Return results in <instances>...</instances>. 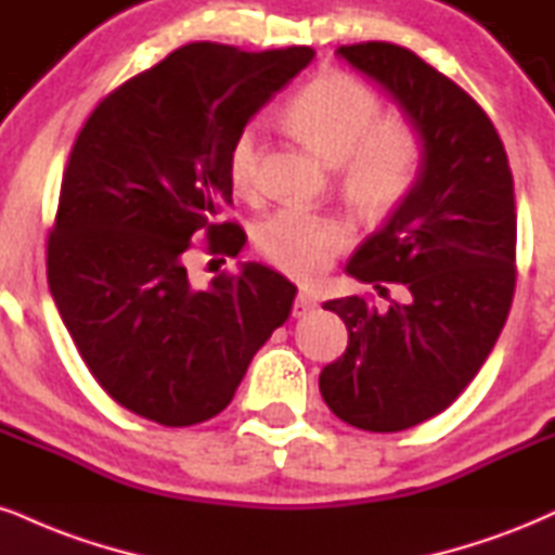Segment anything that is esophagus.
I'll list each match as a JSON object with an SVG mask.
<instances>
[{"label":"esophagus","mask_w":555,"mask_h":555,"mask_svg":"<svg viewBox=\"0 0 555 555\" xmlns=\"http://www.w3.org/2000/svg\"><path fill=\"white\" fill-rule=\"evenodd\" d=\"M315 307H318L315 295H312V292H307V289H299L297 297H295V307H292V312H295V318H302L310 310H315Z\"/></svg>","instance_id":"1"}]
</instances>
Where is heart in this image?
Here are the masks:
<instances>
[{
  "label": "heart",
  "instance_id": "heart-1",
  "mask_svg": "<svg viewBox=\"0 0 555 555\" xmlns=\"http://www.w3.org/2000/svg\"><path fill=\"white\" fill-rule=\"evenodd\" d=\"M289 129L320 157L336 163L346 198L370 217L396 211L416 189L424 142L400 116H379V98L346 75H320L284 111ZM260 129L248 124L232 139L227 178L235 191L258 180ZM349 245L341 219L284 206L256 227V248L271 266L297 279L318 276Z\"/></svg>",
  "mask_w": 555,
  "mask_h": 555
}]
</instances>
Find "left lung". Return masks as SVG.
I'll use <instances>...</instances> for the list:
<instances>
[{
  "mask_svg": "<svg viewBox=\"0 0 555 555\" xmlns=\"http://www.w3.org/2000/svg\"><path fill=\"white\" fill-rule=\"evenodd\" d=\"M338 53L377 79L422 133L416 189L359 245L346 273L403 284L379 310L328 299L349 346L320 372L328 409L364 431H403L442 413L489 357L517 284L514 180L499 131L463 87L403 46L366 41Z\"/></svg>",
  "mask_w": 555,
  "mask_h": 555,
  "instance_id": "left-lung-1",
  "label": "left lung"
}]
</instances>
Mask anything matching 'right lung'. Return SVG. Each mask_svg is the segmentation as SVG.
Returning a JSON list of instances; mask_svg holds the SVG:
<instances>
[{
	"label": "right lung",
	"mask_w": 555,
	"mask_h": 555,
	"mask_svg": "<svg viewBox=\"0 0 555 555\" xmlns=\"http://www.w3.org/2000/svg\"><path fill=\"white\" fill-rule=\"evenodd\" d=\"M312 56L180 46L100 100L77 133L46 243L49 286L90 375L137 416L209 422L289 318L297 286L282 273L245 263L196 289L185 253L202 235L214 256L245 245L222 219L232 139Z\"/></svg>",
	"instance_id": "obj_1"
}]
</instances>
